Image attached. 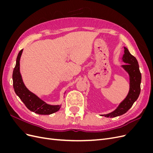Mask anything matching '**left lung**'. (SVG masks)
Instances as JSON below:
<instances>
[{
  "label": "left lung",
  "instance_id": "8db88e82",
  "mask_svg": "<svg viewBox=\"0 0 153 153\" xmlns=\"http://www.w3.org/2000/svg\"><path fill=\"white\" fill-rule=\"evenodd\" d=\"M124 54L122 61L125 63L121 67L126 71L129 78V89L127 96L117 107L112 112L107 114L101 115L106 117H115L126 113L130 108L135 101L138 99L140 92V83L142 76L140 72L137 59L129 53L126 47H124Z\"/></svg>",
  "mask_w": 153,
  "mask_h": 153
}]
</instances>
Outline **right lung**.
Returning <instances> with one entry per match:
<instances>
[{
    "instance_id": "right-lung-1",
    "label": "right lung",
    "mask_w": 153,
    "mask_h": 153,
    "mask_svg": "<svg viewBox=\"0 0 153 153\" xmlns=\"http://www.w3.org/2000/svg\"><path fill=\"white\" fill-rule=\"evenodd\" d=\"M23 50L18 53L16 61V65L13 72V88L16 94L19 97L27 108L36 114L41 115H50L57 112L61 105H52L47 103L40 99L33 92L30 91L25 85L23 81L20 69V61ZM66 93V91L64 94Z\"/></svg>"
}]
</instances>
